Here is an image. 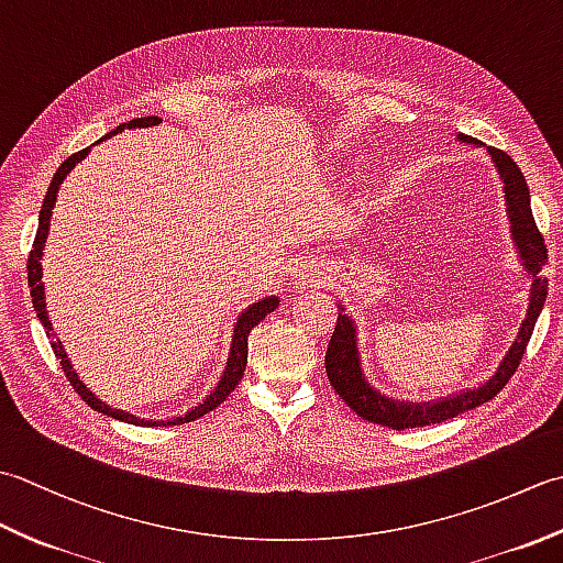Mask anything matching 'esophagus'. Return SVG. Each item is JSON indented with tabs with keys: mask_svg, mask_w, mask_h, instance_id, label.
<instances>
[{
	"mask_svg": "<svg viewBox=\"0 0 563 563\" xmlns=\"http://www.w3.org/2000/svg\"><path fill=\"white\" fill-rule=\"evenodd\" d=\"M295 275V285H300V288H317V285H321L327 280V268H324V263H319V261H314V258H305V261H300L297 263V268L292 271Z\"/></svg>",
	"mask_w": 563,
	"mask_h": 563,
	"instance_id": "obj_1",
	"label": "esophagus"
}]
</instances>
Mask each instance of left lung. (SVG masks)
<instances>
[{
  "label": "left lung",
  "mask_w": 563,
  "mask_h": 563,
  "mask_svg": "<svg viewBox=\"0 0 563 563\" xmlns=\"http://www.w3.org/2000/svg\"><path fill=\"white\" fill-rule=\"evenodd\" d=\"M457 140L470 142V145H479V142L470 135H460ZM486 152L492 154V159L500 174V181H504L512 242L518 246L525 271L532 275L528 314H525L522 324L518 329V336L512 341L508 353L504 355V361H500L496 373L488 377L484 385L452 394V397L433 399V401H399V399L385 397V394L377 391L375 387H369V382L365 379L363 367H361V353H357L355 324L353 319L343 312V305H341L336 329H333V336L327 349V361H324L327 377L331 382V387L339 391V397L369 423H379L394 430L421 428L430 423H442L448 421V418H454L474 409V406H482L488 399H494L496 394L508 385V379L512 377V373H516L522 361L525 349H528L537 317H540L547 300V278L540 275V271L547 266V246H544V236L540 230H537L534 218H532L530 188H528V181H525L520 166L512 162L504 150L488 147Z\"/></svg>",
  "instance_id": "obj_1"
}]
</instances>
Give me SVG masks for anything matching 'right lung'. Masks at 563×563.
Masks as SVG:
<instances>
[{
	"mask_svg": "<svg viewBox=\"0 0 563 563\" xmlns=\"http://www.w3.org/2000/svg\"><path fill=\"white\" fill-rule=\"evenodd\" d=\"M162 118L157 115H147V118H135V121H128V123H121L115 130H111L109 135H103L99 142L113 137L115 133H121V130L125 128H152V125H159ZM91 147L87 150H79L77 154H71V157H67L63 164H59V169L55 172L53 181H51V188H47L45 194V200H43V208H41V214H38V232H35V242H33V249L29 254V288H31V297H33V309L35 314H38L41 324L45 327L47 331V339H51V345H53V353L57 355L59 365H63V373L65 377L69 379V385L75 387V391L79 394V397L87 401L93 411H99L103 416H111L115 418V421H125V423H133V426H178V423H190L196 421V418L206 416L208 411H212L214 406H220L230 394L234 391V387L242 382V375L246 369V355H249V333L251 329H254L261 319H266L275 307H278V297H266V300H258L251 305L249 309H244L242 314H239L236 324H234V336H232V345H230V357H227V365H224V373L218 382V387H214L206 401L198 404L196 409H190L186 416H176L172 418V421H145V418H137L133 413H125L121 409H111V406H106L97 394H91L89 387L84 385V382L79 379V375L75 373V367H71L69 357L63 349V343H59V339H55L53 333V324L51 319H47V309H45V288H43V268H41V258H43V246H45V239H47V230H51V214H53V208H55V200H57V190H59V184L65 181L67 174L75 169V164H79L84 157H87Z\"/></svg>",
	"mask_w": 563,
	"mask_h": 563,
	"instance_id": "obj_1",
	"label": "right lung"
}]
</instances>
